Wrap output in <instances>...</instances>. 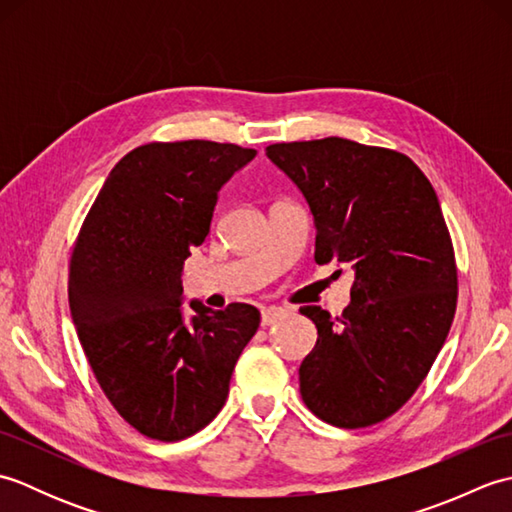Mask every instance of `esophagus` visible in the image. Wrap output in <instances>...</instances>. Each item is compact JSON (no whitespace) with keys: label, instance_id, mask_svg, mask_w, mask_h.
Segmentation results:
<instances>
[{"label":"esophagus","instance_id":"esophagus-1","mask_svg":"<svg viewBox=\"0 0 512 512\" xmlns=\"http://www.w3.org/2000/svg\"><path fill=\"white\" fill-rule=\"evenodd\" d=\"M281 317H284V310L281 308H264L262 310V325L264 328H268V325L277 323Z\"/></svg>","mask_w":512,"mask_h":512}]
</instances>
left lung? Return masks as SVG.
Segmentation results:
<instances>
[{
    "label": "left lung",
    "mask_w": 512,
    "mask_h": 512,
    "mask_svg": "<svg viewBox=\"0 0 512 512\" xmlns=\"http://www.w3.org/2000/svg\"><path fill=\"white\" fill-rule=\"evenodd\" d=\"M266 156L306 195L314 262L354 270L341 317L301 308L319 330L301 398L334 427H372L416 394L455 317L458 266L438 195L409 156L339 136L275 143Z\"/></svg>",
    "instance_id": "obj_1"
}]
</instances>
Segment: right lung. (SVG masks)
I'll use <instances>...</instances> for the list:
<instances>
[{"mask_svg":"<svg viewBox=\"0 0 512 512\" xmlns=\"http://www.w3.org/2000/svg\"><path fill=\"white\" fill-rule=\"evenodd\" d=\"M255 149L213 140L147 143L118 160L76 235L68 299L103 394L160 442L209 424L262 314L248 303L182 321V266L209 235L217 191Z\"/></svg>","mask_w":512,"mask_h":512,"instance_id":"1","label":"right lung"}]
</instances>
